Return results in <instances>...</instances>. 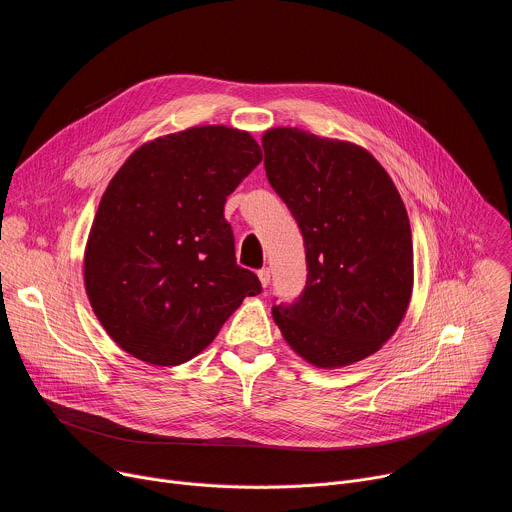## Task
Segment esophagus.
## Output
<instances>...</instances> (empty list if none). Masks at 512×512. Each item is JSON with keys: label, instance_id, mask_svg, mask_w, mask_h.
Listing matches in <instances>:
<instances>
[{"label": "esophagus", "instance_id": "1", "mask_svg": "<svg viewBox=\"0 0 512 512\" xmlns=\"http://www.w3.org/2000/svg\"><path fill=\"white\" fill-rule=\"evenodd\" d=\"M257 275H259L261 285H263V287H267V285H269V281H271V271H269L267 267H263V269H259V273H257Z\"/></svg>", "mask_w": 512, "mask_h": 512}]
</instances>
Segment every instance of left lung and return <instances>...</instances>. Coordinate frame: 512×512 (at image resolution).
Instances as JSON below:
<instances>
[{
    "mask_svg": "<svg viewBox=\"0 0 512 512\" xmlns=\"http://www.w3.org/2000/svg\"><path fill=\"white\" fill-rule=\"evenodd\" d=\"M271 188L304 237L298 302L273 306L285 342L318 369L375 354L399 328L413 291L405 204L385 168L350 141L298 127L263 133Z\"/></svg>",
    "mask_w": 512,
    "mask_h": 512,
    "instance_id": "8db88e82",
    "label": "left lung"
}]
</instances>
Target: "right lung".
<instances>
[{
	"mask_svg": "<svg viewBox=\"0 0 512 512\" xmlns=\"http://www.w3.org/2000/svg\"><path fill=\"white\" fill-rule=\"evenodd\" d=\"M261 160L247 131L200 125L143 143L113 176L85 249V289L125 352L176 367L261 294L223 214Z\"/></svg>",
	"mask_w": 512,
	"mask_h": 512,
	"instance_id": "1",
	"label": "right lung"
}]
</instances>
